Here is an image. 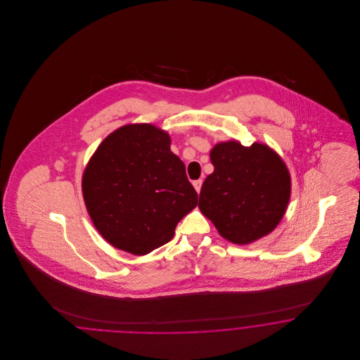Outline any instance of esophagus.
Segmentation results:
<instances>
[{"label": "esophagus", "mask_w": 360, "mask_h": 360, "mask_svg": "<svg viewBox=\"0 0 360 360\" xmlns=\"http://www.w3.org/2000/svg\"><path fill=\"white\" fill-rule=\"evenodd\" d=\"M193 186L197 190V193H200V191H201V186H202V179L194 181V182H193Z\"/></svg>", "instance_id": "1"}]
</instances>
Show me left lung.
<instances>
[{"label": "left lung", "mask_w": 360, "mask_h": 360, "mask_svg": "<svg viewBox=\"0 0 360 360\" xmlns=\"http://www.w3.org/2000/svg\"><path fill=\"white\" fill-rule=\"evenodd\" d=\"M214 172L206 176L198 207L224 239L245 245L271 233L290 201L286 163L271 147L238 140L210 150Z\"/></svg>", "instance_id": "left-lung-1"}]
</instances>
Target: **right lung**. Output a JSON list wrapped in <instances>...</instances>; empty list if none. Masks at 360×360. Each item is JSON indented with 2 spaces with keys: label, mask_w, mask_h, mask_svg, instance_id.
<instances>
[{
  "label": "right lung",
  "mask_w": 360,
  "mask_h": 360,
  "mask_svg": "<svg viewBox=\"0 0 360 360\" xmlns=\"http://www.w3.org/2000/svg\"><path fill=\"white\" fill-rule=\"evenodd\" d=\"M170 135L153 124H127L105 137L86 165L82 194L100 235L143 257L174 238L198 202Z\"/></svg>",
  "instance_id": "right-lung-1"
}]
</instances>
